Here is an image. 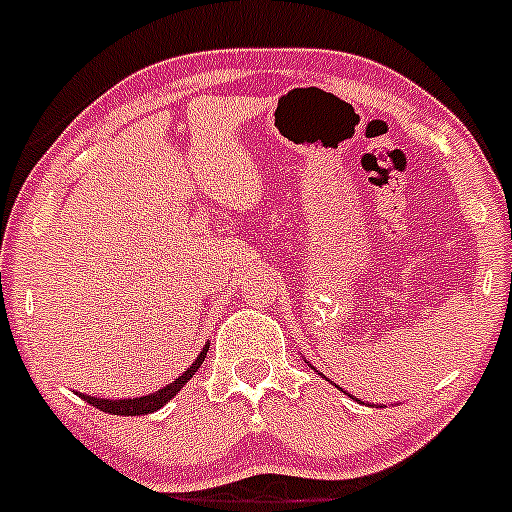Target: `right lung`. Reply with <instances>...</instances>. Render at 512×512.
Returning a JSON list of instances; mask_svg holds the SVG:
<instances>
[{"mask_svg":"<svg viewBox=\"0 0 512 512\" xmlns=\"http://www.w3.org/2000/svg\"><path fill=\"white\" fill-rule=\"evenodd\" d=\"M207 350L209 347H204L202 352H199L197 360L192 362V367H189L187 372L182 374V377L175 379L172 384H167V387L157 389L155 394H147V397H138V399H98V397H88V394H81L83 402H88L91 407L100 409V412L105 414H118V416H142V414H152L157 412L160 407H165L167 402H170L172 397L179 392V389L187 384V379H192V374L202 367L204 357H207Z\"/></svg>","mask_w":512,"mask_h":512,"instance_id":"add662e5","label":"right lung"}]
</instances>
